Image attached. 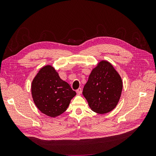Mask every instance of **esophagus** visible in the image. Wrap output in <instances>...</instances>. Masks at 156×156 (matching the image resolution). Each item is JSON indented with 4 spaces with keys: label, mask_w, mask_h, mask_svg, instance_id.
<instances>
[{
    "label": "esophagus",
    "mask_w": 156,
    "mask_h": 156,
    "mask_svg": "<svg viewBox=\"0 0 156 156\" xmlns=\"http://www.w3.org/2000/svg\"><path fill=\"white\" fill-rule=\"evenodd\" d=\"M76 92H77L78 95H80V94H81V92H82V89L81 88H79L76 90Z\"/></svg>",
    "instance_id": "34e87169"
}]
</instances>
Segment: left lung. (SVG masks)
<instances>
[{"instance_id": "8db88e82", "label": "left lung", "mask_w": 156, "mask_h": 156, "mask_svg": "<svg viewBox=\"0 0 156 156\" xmlns=\"http://www.w3.org/2000/svg\"><path fill=\"white\" fill-rule=\"evenodd\" d=\"M122 87L119 73L111 63L102 60L90 74L83 94L93 111L105 114L116 107Z\"/></svg>"}]
</instances>
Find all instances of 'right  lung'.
Instances as JSON below:
<instances>
[{
  "label": "right lung",
  "instance_id": "1",
  "mask_svg": "<svg viewBox=\"0 0 156 156\" xmlns=\"http://www.w3.org/2000/svg\"><path fill=\"white\" fill-rule=\"evenodd\" d=\"M32 98L44 114L56 117L66 111L70 101L76 95L69 84L61 79L51 66L42 68L32 81Z\"/></svg>",
  "mask_w": 156,
  "mask_h": 156
}]
</instances>
